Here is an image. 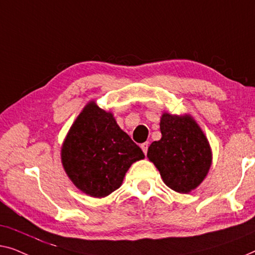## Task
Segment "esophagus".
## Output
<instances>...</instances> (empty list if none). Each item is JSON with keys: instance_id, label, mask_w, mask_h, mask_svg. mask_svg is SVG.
<instances>
[{"instance_id": "34e87169", "label": "esophagus", "mask_w": 255, "mask_h": 255, "mask_svg": "<svg viewBox=\"0 0 255 255\" xmlns=\"http://www.w3.org/2000/svg\"><path fill=\"white\" fill-rule=\"evenodd\" d=\"M141 148H142V150H143V152H144V155H146V152H148V148H149V143H148V142L142 143Z\"/></svg>"}]
</instances>
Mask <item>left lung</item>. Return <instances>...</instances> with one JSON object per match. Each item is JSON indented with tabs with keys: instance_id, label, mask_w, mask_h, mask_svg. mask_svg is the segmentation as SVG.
<instances>
[{
	"instance_id": "8db88e82",
	"label": "left lung",
	"mask_w": 255,
	"mask_h": 255,
	"mask_svg": "<svg viewBox=\"0 0 255 255\" xmlns=\"http://www.w3.org/2000/svg\"><path fill=\"white\" fill-rule=\"evenodd\" d=\"M160 132L162 138L150 144L146 156L158 168L166 186L178 193H189L202 182L210 168L208 139L188 116L163 114Z\"/></svg>"
}]
</instances>
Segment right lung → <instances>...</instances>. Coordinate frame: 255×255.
<instances>
[{
    "label": "right lung",
    "instance_id": "add662e5",
    "mask_svg": "<svg viewBox=\"0 0 255 255\" xmlns=\"http://www.w3.org/2000/svg\"><path fill=\"white\" fill-rule=\"evenodd\" d=\"M61 158L78 189L105 198L120 187L130 165L144 158V153L118 126L112 113L91 102L68 132Z\"/></svg>",
    "mask_w": 255,
    "mask_h": 255
}]
</instances>
